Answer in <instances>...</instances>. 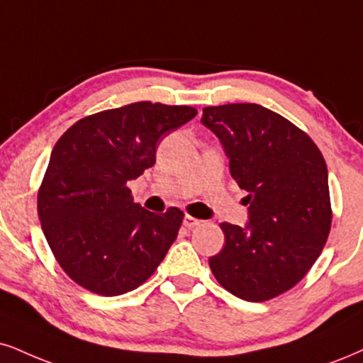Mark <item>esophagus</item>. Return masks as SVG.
I'll list each match as a JSON object with an SVG mask.
<instances>
[{"label":"esophagus","instance_id":"34e87169","mask_svg":"<svg viewBox=\"0 0 363 363\" xmlns=\"http://www.w3.org/2000/svg\"><path fill=\"white\" fill-rule=\"evenodd\" d=\"M200 223H202V220H200V218H195V217H191V216H185V217H183V225L189 227V229H194V227H199Z\"/></svg>","mask_w":363,"mask_h":363}]
</instances>
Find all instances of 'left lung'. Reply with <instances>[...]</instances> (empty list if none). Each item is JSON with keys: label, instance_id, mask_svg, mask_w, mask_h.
Segmentation results:
<instances>
[{"label": "left lung", "instance_id": "8db88e82", "mask_svg": "<svg viewBox=\"0 0 363 363\" xmlns=\"http://www.w3.org/2000/svg\"><path fill=\"white\" fill-rule=\"evenodd\" d=\"M232 178L247 191L249 222L220 223L225 245L208 259L216 279L245 301L293 288L318 259L332 227L328 169L306 133L259 104L205 107Z\"/></svg>", "mask_w": 363, "mask_h": 363}]
</instances>
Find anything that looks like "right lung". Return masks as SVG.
<instances>
[{
	"label": "right lung",
	"instance_id": "obj_1",
	"mask_svg": "<svg viewBox=\"0 0 363 363\" xmlns=\"http://www.w3.org/2000/svg\"><path fill=\"white\" fill-rule=\"evenodd\" d=\"M195 116L190 106L134 102L77 121L57 141L38 217L57 262L82 288L119 296L167 256L183 212H147L133 202L128 183L153 167L161 138Z\"/></svg>",
	"mask_w": 363,
	"mask_h": 363
}]
</instances>
